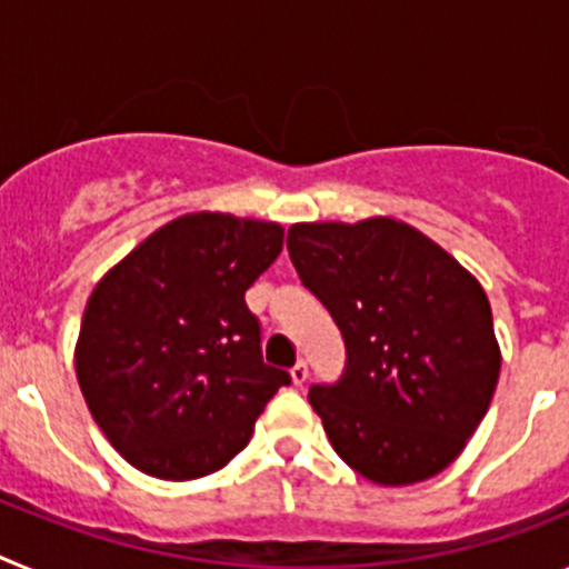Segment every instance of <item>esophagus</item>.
Listing matches in <instances>:
<instances>
[{"label": "esophagus", "instance_id": "34e87169", "mask_svg": "<svg viewBox=\"0 0 569 569\" xmlns=\"http://www.w3.org/2000/svg\"><path fill=\"white\" fill-rule=\"evenodd\" d=\"M290 379H293L296 387H305V381H308V365H305V361H296L293 370H290Z\"/></svg>", "mask_w": 569, "mask_h": 569}]
</instances>
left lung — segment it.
Segmentation results:
<instances>
[{
  "label": "left lung",
  "instance_id": "left-lung-1",
  "mask_svg": "<svg viewBox=\"0 0 569 569\" xmlns=\"http://www.w3.org/2000/svg\"><path fill=\"white\" fill-rule=\"evenodd\" d=\"M288 250L345 339L341 379L308 396L336 453L381 487L445 470L499 385V341L476 276L390 216L293 224Z\"/></svg>",
  "mask_w": 569,
  "mask_h": 569
}]
</instances>
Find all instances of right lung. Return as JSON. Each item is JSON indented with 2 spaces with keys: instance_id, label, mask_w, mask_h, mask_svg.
<instances>
[{
  "instance_id": "1",
  "label": "right lung",
  "mask_w": 569,
  "mask_h": 569,
  "mask_svg": "<svg viewBox=\"0 0 569 569\" xmlns=\"http://www.w3.org/2000/svg\"><path fill=\"white\" fill-rule=\"evenodd\" d=\"M284 228L230 213L179 216L130 250L88 299L77 379L110 445L168 481L222 470L288 370L261 361L244 290Z\"/></svg>"
}]
</instances>
